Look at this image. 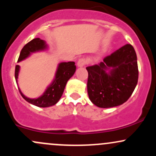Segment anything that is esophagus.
<instances>
[{"mask_svg": "<svg viewBox=\"0 0 156 156\" xmlns=\"http://www.w3.org/2000/svg\"><path fill=\"white\" fill-rule=\"evenodd\" d=\"M87 64V60L85 58H80L78 61V63H77V65H78V67H82V66H85Z\"/></svg>", "mask_w": 156, "mask_h": 156, "instance_id": "1", "label": "esophagus"}]
</instances>
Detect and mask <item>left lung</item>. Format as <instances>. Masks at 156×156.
Masks as SVG:
<instances>
[{
    "label": "left lung",
    "instance_id": "obj_1",
    "mask_svg": "<svg viewBox=\"0 0 156 156\" xmlns=\"http://www.w3.org/2000/svg\"><path fill=\"white\" fill-rule=\"evenodd\" d=\"M87 92L90 101L101 108L117 107L126 102L138 79L134 48L126 44L104 58L100 64L87 66Z\"/></svg>",
    "mask_w": 156,
    "mask_h": 156
}]
</instances>
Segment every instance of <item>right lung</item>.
<instances>
[{"instance_id": "1", "label": "right lung", "mask_w": 156, "mask_h": 156, "mask_svg": "<svg viewBox=\"0 0 156 156\" xmlns=\"http://www.w3.org/2000/svg\"><path fill=\"white\" fill-rule=\"evenodd\" d=\"M46 48H47V44L44 40H41L39 37L34 38L33 40L27 43L21 49L18 62H20V61L27 58L28 56L30 55L31 53L44 50ZM19 69V65H16L15 71L16 83H18ZM75 69H76V66L75 65V62L73 61L62 62L59 64L54 81L47 87L46 91L41 96L37 98H29L22 93L20 89L18 90H19L22 97L29 103L39 107H51L57 103L62 96L66 83H67L68 80L74 75Z\"/></svg>"}]
</instances>
